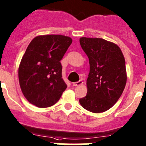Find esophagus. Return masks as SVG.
Here are the masks:
<instances>
[{"instance_id": "obj_1", "label": "esophagus", "mask_w": 146, "mask_h": 146, "mask_svg": "<svg viewBox=\"0 0 146 146\" xmlns=\"http://www.w3.org/2000/svg\"><path fill=\"white\" fill-rule=\"evenodd\" d=\"M82 83H83V82H82V80H80L78 82H74V83H73V85H74V86H79V85H82Z\"/></svg>"}]
</instances>
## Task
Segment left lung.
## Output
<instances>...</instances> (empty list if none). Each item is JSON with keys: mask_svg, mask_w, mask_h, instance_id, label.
Segmentation results:
<instances>
[{"mask_svg": "<svg viewBox=\"0 0 146 146\" xmlns=\"http://www.w3.org/2000/svg\"><path fill=\"white\" fill-rule=\"evenodd\" d=\"M80 43L90 64L88 92L80 104L93 113L104 112L117 103L126 85L125 57L117 44L102 38L83 37Z\"/></svg>", "mask_w": 146, "mask_h": 146, "instance_id": "obj_1", "label": "left lung"}]
</instances>
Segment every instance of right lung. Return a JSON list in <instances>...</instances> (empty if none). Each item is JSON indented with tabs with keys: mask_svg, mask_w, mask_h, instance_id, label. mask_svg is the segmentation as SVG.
I'll list each match as a JSON object with an SVG mask.
<instances>
[{
	"mask_svg": "<svg viewBox=\"0 0 146 146\" xmlns=\"http://www.w3.org/2000/svg\"><path fill=\"white\" fill-rule=\"evenodd\" d=\"M72 39L61 35L37 36L30 42L19 66L21 92L30 104L54 105L67 88L62 79V59Z\"/></svg>",
	"mask_w": 146,
	"mask_h": 146,
	"instance_id": "right-lung-1",
	"label": "right lung"
}]
</instances>
